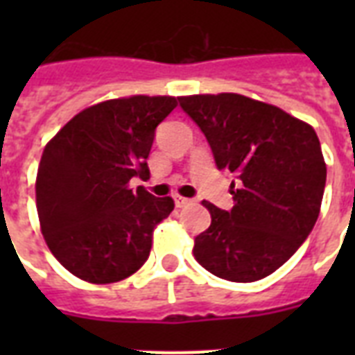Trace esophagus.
<instances>
[{
	"instance_id": "34e87169",
	"label": "esophagus",
	"mask_w": 355,
	"mask_h": 355,
	"mask_svg": "<svg viewBox=\"0 0 355 355\" xmlns=\"http://www.w3.org/2000/svg\"><path fill=\"white\" fill-rule=\"evenodd\" d=\"M173 199H175V205H177V208H184V206H189L191 202H193L191 199H186V197H180V195H175Z\"/></svg>"
}]
</instances>
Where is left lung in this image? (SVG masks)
I'll list each match as a JSON object with an SVG mask.
<instances>
[{
	"mask_svg": "<svg viewBox=\"0 0 355 355\" xmlns=\"http://www.w3.org/2000/svg\"><path fill=\"white\" fill-rule=\"evenodd\" d=\"M178 103L206 136L217 169L236 177L232 210L205 202L211 225L195 237V259L223 280H261L317 223L326 186L319 138L308 123L239 94Z\"/></svg>",
	"mask_w": 355,
	"mask_h": 355,
	"instance_id": "left-lung-1",
	"label": "left lung"
}]
</instances>
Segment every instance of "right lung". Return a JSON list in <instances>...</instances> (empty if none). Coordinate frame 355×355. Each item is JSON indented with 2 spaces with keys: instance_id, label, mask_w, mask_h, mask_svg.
Wrapping results in <instances>:
<instances>
[{
  "instance_id": "obj_1",
  "label": "right lung",
  "mask_w": 355,
  "mask_h": 355,
  "mask_svg": "<svg viewBox=\"0 0 355 355\" xmlns=\"http://www.w3.org/2000/svg\"><path fill=\"white\" fill-rule=\"evenodd\" d=\"M175 107V97L110 99L77 114L46 145L36 175L42 234L80 280H125L149 258L153 230L175 202L128 182L149 177L155 130Z\"/></svg>"
}]
</instances>
